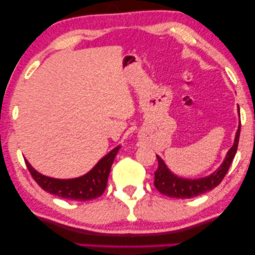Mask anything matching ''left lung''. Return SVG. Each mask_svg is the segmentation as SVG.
Masks as SVG:
<instances>
[{"label": "left lung", "mask_w": 255, "mask_h": 255, "mask_svg": "<svg viewBox=\"0 0 255 255\" xmlns=\"http://www.w3.org/2000/svg\"><path fill=\"white\" fill-rule=\"evenodd\" d=\"M238 114H239V107H238ZM240 117V114H239ZM239 135H240V121L238 125V130L236 132L235 141L231 148L226 153L224 160L221 163L215 172L209 174L207 176L197 177V179H188V177H182L174 174L172 170L168 168L166 162L156 155L159 162V167L154 173V186L160 193L166 195L168 197L173 198H191L198 195H202L207 191H210L217 187L222 180L224 179L225 174L228 173L229 167L235 158L237 148H238L239 142Z\"/></svg>", "instance_id": "obj_1"}]
</instances>
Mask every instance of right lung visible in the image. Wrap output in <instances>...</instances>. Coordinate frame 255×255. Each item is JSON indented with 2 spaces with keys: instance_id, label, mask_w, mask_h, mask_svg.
<instances>
[{
  "instance_id": "right-lung-1",
  "label": "right lung",
  "mask_w": 255,
  "mask_h": 255,
  "mask_svg": "<svg viewBox=\"0 0 255 255\" xmlns=\"http://www.w3.org/2000/svg\"><path fill=\"white\" fill-rule=\"evenodd\" d=\"M120 148L121 145L116 146L102 159H100L89 172L73 179H55L46 176L37 172L26 159L25 163L34 181L47 193L65 200L89 201L100 197L106 190L111 165Z\"/></svg>"
}]
</instances>
